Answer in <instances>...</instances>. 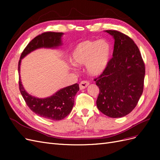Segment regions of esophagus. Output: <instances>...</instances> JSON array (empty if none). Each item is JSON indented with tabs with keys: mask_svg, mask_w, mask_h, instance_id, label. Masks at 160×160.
<instances>
[{
	"mask_svg": "<svg viewBox=\"0 0 160 160\" xmlns=\"http://www.w3.org/2000/svg\"><path fill=\"white\" fill-rule=\"evenodd\" d=\"M89 85V82L88 81H81L79 83V88L80 89H84L87 87Z\"/></svg>",
	"mask_w": 160,
	"mask_h": 160,
	"instance_id": "34e87169",
	"label": "esophagus"
}]
</instances>
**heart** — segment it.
I'll return each mask as SVG.
<instances>
[{"mask_svg": "<svg viewBox=\"0 0 160 160\" xmlns=\"http://www.w3.org/2000/svg\"><path fill=\"white\" fill-rule=\"evenodd\" d=\"M112 47L107 40H86L79 42L72 52V60L76 65H86L92 75H98L109 65Z\"/></svg>", "mask_w": 160, "mask_h": 160, "instance_id": "obj_1", "label": "heart"}]
</instances>
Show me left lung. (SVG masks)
Returning a JSON list of instances; mask_svg holds the SVG:
<instances>
[{"mask_svg": "<svg viewBox=\"0 0 160 160\" xmlns=\"http://www.w3.org/2000/svg\"><path fill=\"white\" fill-rule=\"evenodd\" d=\"M106 32L114 38V49L107 68L94 79L99 89L96 103L108 117L122 118L132 112L142 95L145 64L132 38L118 31Z\"/></svg>", "mask_w": 160, "mask_h": 160, "instance_id": "left-lung-1", "label": "left lung"}]
</instances>
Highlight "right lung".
<instances>
[{"instance_id":"1","label":"right lung","mask_w":160,"mask_h":160,"mask_svg":"<svg viewBox=\"0 0 160 160\" xmlns=\"http://www.w3.org/2000/svg\"><path fill=\"white\" fill-rule=\"evenodd\" d=\"M62 34V32H45L34 38L21 53L18 61V74L21 61L23 57L38 48H54L61 45ZM18 84L19 90L29 109L41 117L53 121L64 119L71 113L75 102V96L79 90V84L75 83L61 89L49 98L38 99L27 93L21 84L20 77Z\"/></svg>"}]
</instances>
